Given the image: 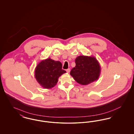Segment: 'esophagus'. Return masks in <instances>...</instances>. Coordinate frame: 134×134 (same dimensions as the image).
I'll list each match as a JSON object with an SVG mask.
<instances>
[{"label":"esophagus","instance_id":"obj_1","mask_svg":"<svg viewBox=\"0 0 134 134\" xmlns=\"http://www.w3.org/2000/svg\"><path fill=\"white\" fill-rule=\"evenodd\" d=\"M70 71V69L69 68H68V69H67V70H66V72H67V73H69Z\"/></svg>","mask_w":134,"mask_h":134}]
</instances>
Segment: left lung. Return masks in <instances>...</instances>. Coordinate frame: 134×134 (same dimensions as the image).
I'll return each instance as SVG.
<instances>
[{
	"label": "left lung",
	"mask_w": 134,
	"mask_h": 134,
	"mask_svg": "<svg viewBox=\"0 0 134 134\" xmlns=\"http://www.w3.org/2000/svg\"><path fill=\"white\" fill-rule=\"evenodd\" d=\"M76 66L70 75L81 85H88L97 80L100 76L101 68L98 61L93 56H79L75 59Z\"/></svg>",
	"instance_id": "left-lung-1"
}]
</instances>
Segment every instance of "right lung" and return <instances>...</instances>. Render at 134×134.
<instances>
[{
	"mask_svg": "<svg viewBox=\"0 0 134 134\" xmlns=\"http://www.w3.org/2000/svg\"><path fill=\"white\" fill-rule=\"evenodd\" d=\"M62 68V64L60 61L50 58L43 60L35 68V78L41 86L50 89L56 85L59 77L66 72Z\"/></svg>",
	"mask_w": 134,
	"mask_h": 134,
	"instance_id": "right-lung-1",
	"label": "right lung"
}]
</instances>
